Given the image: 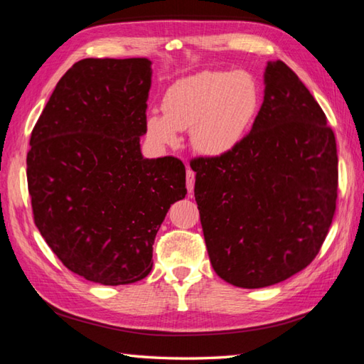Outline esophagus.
I'll list each match as a JSON object with an SVG mask.
<instances>
[{
    "label": "esophagus",
    "instance_id": "34e87169",
    "mask_svg": "<svg viewBox=\"0 0 364 364\" xmlns=\"http://www.w3.org/2000/svg\"><path fill=\"white\" fill-rule=\"evenodd\" d=\"M194 178H196V173L191 168L186 170V188H188V193L189 196L194 193Z\"/></svg>",
    "mask_w": 364,
    "mask_h": 364
}]
</instances>
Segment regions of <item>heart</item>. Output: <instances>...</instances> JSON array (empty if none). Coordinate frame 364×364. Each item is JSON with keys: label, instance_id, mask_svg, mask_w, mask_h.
I'll use <instances>...</instances> for the list:
<instances>
[{"label": "heart", "instance_id": "heart-1", "mask_svg": "<svg viewBox=\"0 0 364 364\" xmlns=\"http://www.w3.org/2000/svg\"><path fill=\"white\" fill-rule=\"evenodd\" d=\"M162 114L149 113L146 138L157 148L175 146L189 130L203 156L228 154L245 134L257 107L255 79L243 71H200L178 79L162 95Z\"/></svg>", "mask_w": 364, "mask_h": 364}]
</instances>
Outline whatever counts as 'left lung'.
<instances>
[{
    "instance_id": "1",
    "label": "left lung",
    "mask_w": 364,
    "mask_h": 364,
    "mask_svg": "<svg viewBox=\"0 0 364 364\" xmlns=\"http://www.w3.org/2000/svg\"><path fill=\"white\" fill-rule=\"evenodd\" d=\"M191 168L210 262L223 280L264 288L314 261L336 210L338 149L320 105L282 60L266 65L250 134Z\"/></svg>"
}]
</instances>
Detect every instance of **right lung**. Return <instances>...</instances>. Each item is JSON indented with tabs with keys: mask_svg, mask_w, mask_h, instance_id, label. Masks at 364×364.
Returning <instances> with one entry per match:
<instances>
[{
	"mask_svg": "<svg viewBox=\"0 0 364 364\" xmlns=\"http://www.w3.org/2000/svg\"><path fill=\"white\" fill-rule=\"evenodd\" d=\"M151 65L144 57L76 62L31 132L36 228L71 272L102 285L151 272L157 230L188 193L180 159L141 154Z\"/></svg>",
	"mask_w": 364,
	"mask_h": 364,
	"instance_id": "obj_1",
	"label": "right lung"
}]
</instances>
